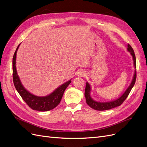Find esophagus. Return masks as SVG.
I'll return each mask as SVG.
<instances>
[{"label": "esophagus", "instance_id": "esophagus-1", "mask_svg": "<svg viewBox=\"0 0 147 147\" xmlns=\"http://www.w3.org/2000/svg\"><path fill=\"white\" fill-rule=\"evenodd\" d=\"M78 76L79 77H85L86 76V73L85 71H80L78 73Z\"/></svg>", "mask_w": 147, "mask_h": 147}]
</instances>
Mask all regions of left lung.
Returning a JSON list of instances; mask_svg holds the SVG:
<instances>
[{
  "mask_svg": "<svg viewBox=\"0 0 147 147\" xmlns=\"http://www.w3.org/2000/svg\"><path fill=\"white\" fill-rule=\"evenodd\" d=\"M127 51H128L131 55L132 56L134 61V65L135 67V72L134 74L133 79H132V82L130 84V86L126 89V90L125 92V93L122 94V95L117 99L115 101H112L111 102H97L96 101L93 100V99L90 97V84L87 82L86 83V90H85V96H86V102L87 105L92 107V109L96 111H106L111 109L114 108L115 107L120 106L121 104L124 102V101L127 98V96L129 95V94L131 90L132 87H134L136 80V56L133 49L132 48L130 45H127Z\"/></svg>",
  "mask_w": 147,
  "mask_h": 147,
  "instance_id": "obj_1",
  "label": "left lung"
}]
</instances>
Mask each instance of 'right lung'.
Wrapping results in <instances>:
<instances>
[{"label":"right lung","mask_w":147,"mask_h":147,"mask_svg":"<svg viewBox=\"0 0 147 147\" xmlns=\"http://www.w3.org/2000/svg\"><path fill=\"white\" fill-rule=\"evenodd\" d=\"M20 45V44L18 45L16 48L13 58V80L16 90L20 94L23 100L33 110L45 112L53 109L60 102L65 89L67 88L71 81V80H68V82H65L58 87L53 93L46 96H37L28 92L23 87L16 72L15 65L16 53Z\"/></svg>","instance_id":"add662e5"}]
</instances>
